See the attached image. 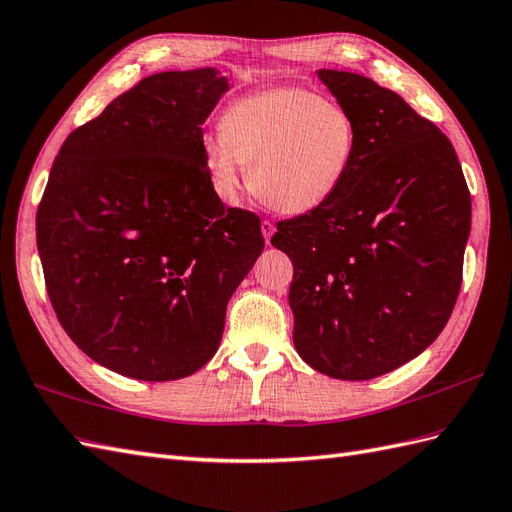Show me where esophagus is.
Here are the masks:
<instances>
[{"mask_svg": "<svg viewBox=\"0 0 512 512\" xmlns=\"http://www.w3.org/2000/svg\"><path fill=\"white\" fill-rule=\"evenodd\" d=\"M272 233H275V224H272L270 220H264V222H261V235H264L266 244H270V237H272Z\"/></svg>", "mask_w": 512, "mask_h": 512, "instance_id": "esophagus-1", "label": "esophagus"}]
</instances>
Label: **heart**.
Listing matches in <instances>:
<instances>
[{"instance_id":"obj_1","label":"heart","mask_w":512,"mask_h":512,"mask_svg":"<svg viewBox=\"0 0 512 512\" xmlns=\"http://www.w3.org/2000/svg\"><path fill=\"white\" fill-rule=\"evenodd\" d=\"M358 152L351 111L305 87H272L227 106L220 137L202 146V165L222 200L248 187L272 211L305 216L334 200Z\"/></svg>"}]
</instances>
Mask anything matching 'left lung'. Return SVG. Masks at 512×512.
<instances>
[{"label": "left lung", "mask_w": 512, "mask_h": 512, "mask_svg": "<svg viewBox=\"0 0 512 512\" xmlns=\"http://www.w3.org/2000/svg\"><path fill=\"white\" fill-rule=\"evenodd\" d=\"M358 124L347 183L323 209L283 220L294 347L314 371L362 382L417 358L454 310L471 196L451 141L395 91L318 69Z\"/></svg>", "instance_id": "obj_1"}]
</instances>
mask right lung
I'll list each match as a JSON object with an SVG mask.
<instances>
[{
  "instance_id": "1",
  "label": "right lung",
  "mask_w": 512,
  "mask_h": 512,
  "mask_svg": "<svg viewBox=\"0 0 512 512\" xmlns=\"http://www.w3.org/2000/svg\"><path fill=\"white\" fill-rule=\"evenodd\" d=\"M229 89L216 67L152 74L58 150L37 211L47 294L113 373L170 382L205 366L264 251L259 218L224 207L202 165V124Z\"/></svg>"
}]
</instances>
